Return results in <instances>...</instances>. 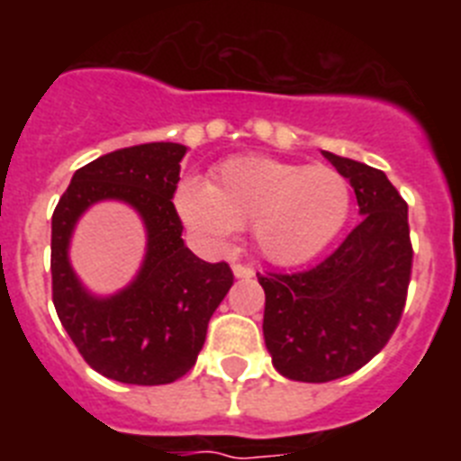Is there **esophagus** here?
Here are the masks:
<instances>
[{"label": "esophagus", "instance_id": "esophagus-1", "mask_svg": "<svg viewBox=\"0 0 461 461\" xmlns=\"http://www.w3.org/2000/svg\"><path fill=\"white\" fill-rule=\"evenodd\" d=\"M233 275L238 276V279H251V276H254L256 272L251 270L249 266H233Z\"/></svg>", "mask_w": 461, "mask_h": 461}]
</instances>
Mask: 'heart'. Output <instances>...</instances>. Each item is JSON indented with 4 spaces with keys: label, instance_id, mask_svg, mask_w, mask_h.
<instances>
[{
    "label": "heart",
    "instance_id": "obj_1",
    "mask_svg": "<svg viewBox=\"0 0 461 461\" xmlns=\"http://www.w3.org/2000/svg\"><path fill=\"white\" fill-rule=\"evenodd\" d=\"M182 223L210 244H226L254 226L260 256L275 266L309 263L341 233L351 212V186L325 166L272 157H235L214 180H182L175 191Z\"/></svg>",
    "mask_w": 461,
    "mask_h": 461
}]
</instances>
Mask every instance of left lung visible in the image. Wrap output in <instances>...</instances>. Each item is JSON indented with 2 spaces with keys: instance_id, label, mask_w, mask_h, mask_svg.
<instances>
[{
  "instance_id": "1",
  "label": "left lung",
  "mask_w": 461,
  "mask_h": 461,
  "mask_svg": "<svg viewBox=\"0 0 461 461\" xmlns=\"http://www.w3.org/2000/svg\"><path fill=\"white\" fill-rule=\"evenodd\" d=\"M351 182L362 221L339 249L297 275H258L263 337L281 376L328 383L367 365L397 328L413 249L409 205L383 170L323 152Z\"/></svg>"
}]
</instances>
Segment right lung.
<instances>
[{"mask_svg":"<svg viewBox=\"0 0 461 461\" xmlns=\"http://www.w3.org/2000/svg\"><path fill=\"white\" fill-rule=\"evenodd\" d=\"M180 142H145L94 158L76 170L52 214V303L89 367L131 385H164L185 376L205 344L207 323L233 286L226 263H205L182 240L173 205ZM129 204L146 226L137 276L113 296H96L68 258L72 230L96 202Z\"/></svg>","mask_w":461,"mask_h":461,"instance_id":"right-lung-1","label":"right lung"}]
</instances>
